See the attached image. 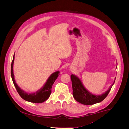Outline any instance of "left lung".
I'll return each instance as SVG.
<instances>
[{
	"label": "left lung",
	"instance_id": "8db88e82",
	"mask_svg": "<svg viewBox=\"0 0 129 129\" xmlns=\"http://www.w3.org/2000/svg\"><path fill=\"white\" fill-rule=\"evenodd\" d=\"M71 77L72 83L73 95L74 98L78 102L87 105L100 103L104 100L108 95L109 92H110L116 80L115 77L114 83L111 84L110 87L109 88L107 91L101 95H95L90 93L85 89L81 81L77 76L72 74Z\"/></svg>",
	"mask_w": 129,
	"mask_h": 129
}]
</instances>
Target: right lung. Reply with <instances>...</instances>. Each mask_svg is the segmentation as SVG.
Here are the masks:
<instances>
[{
  "instance_id": "right-lung-1",
  "label": "right lung",
  "mask_w": 129,
  "mask_h": 129,
  "mask_svg": "<svg viewBox=\"0 0 129 129\" xmlns=\"http://www.w3.org/2000/svg\"><path fill=\"white\" fill-rule=\"evenodd\" d=\"M14 60V54L13 57V60L11 63V74L13 84L16 88L17 92L21 96L22 99L28 101L32 103H42L45 102L46 100H47L50 95V93L52 92V88L53 83L56 80L57 77L59 76V71H56L55 72L52 74L48 79L46 82V83L41 89L38 90V91L33 93L27 92L23 90L18 84L16 83V82L14 79V75L13 73V63Z\"/></svg>"
}]
</instances>
